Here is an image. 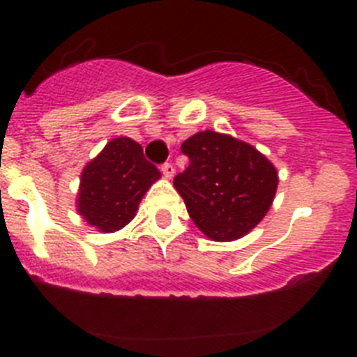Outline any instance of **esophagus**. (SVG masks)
I'll return each instance as SVG.
<instances>
[{"label": "esophagus", "mask_w": 357, "mask_h": 357, "mask_svg": "<svg viewBox=\"0 0 357 357\" xmlns=\"http://www.w3.org/2000/svg\"><path fill=\"white\" fill-rule=\"evenodd\" d=\"M160 172H162V175L166 176V178H172L173 173H175V168H173L172 162H164L162 166H160Z\"/></svg>", "instance_id": "34e87169"}]
</instances>
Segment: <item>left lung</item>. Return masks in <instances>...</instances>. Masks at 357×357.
<instances>
[{"mask_svg": "<svg viewBox=\"0 0 357 357\" xmlns=\"http://www.w3.org/2000/svg\"><path fill=\"white\" fill-rule=\"evenodd\" d=\"M181 150L189 164L173 185L195 225L216 241L250 232L275 197L273 164L250 144L213 130L191 135Z\"/></svg>", "mask_w": 357, "mask_h": 357, "instance_id": "1", "label": "left lung"}]
</instances>
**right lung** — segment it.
Returning <instances> with one entry per match:
<instances>
[{
	"mask_svg": "<svg viewBox=\"0 0 357 357\" xmlns=\"http://www.w3.org/2000/svg\"><path fill=\"white\" fill-rule=\"evenodd\" d=\"M159 176L141 144L128 137L112 139L82 173L78 213L102 232L119 230L134 218L143 195Z\"/></svg>",
	"mask_w": 357,
	"mask_h": 357,
	"instance_id": "1",
	"label": "right lung"
}]
</instances>
